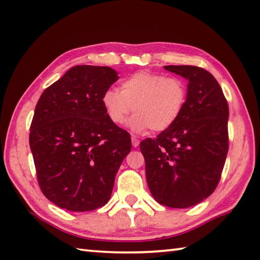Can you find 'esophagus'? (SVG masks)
<instances>
[{
	"label": "esophagus",
	"instance_id": "1",
	"mask_svg": "<svg viewBox=\"0 0 260 260\" xmlns=\"http://www.w3.org/2000/svg\"><path fill=\"white\" fill-rule=\"evenodd\" d=\"M132 144H133L134 147H137V146H139V144H140V140L137 139V137H135V136H132Z\"/></svg>",
	"mask_w": 260,
	"mask_h": 260
}]
</instances>
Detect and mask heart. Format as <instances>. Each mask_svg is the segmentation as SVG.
<instances>
[{
  "mask_svg": "<svg viewBox=\"0 0 260 260\" xmlns=\"http://www.w3.org/2000/svg\"><path fill=\"white\" fill-rule=\"evenodd\" d=\"M187 89L180 77L139 71L120 81L119 90L109 88L102 103L109 120L123 125L132 112V127L162 132L172 126L183 112Z\"/></svg>",
  "mask_w": 260,
  "mask_h": 260,
  "instance_id": "1",
  "label": "heart"
}]
</instances>
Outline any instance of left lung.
Returning <instances> with one entry per match:
<instances>
[{"label":"left lung","instance_id":"8db88e82","mask_svg":"<svg viewBox=\"0 0 260 260\" xmlns=\"http://www.w3.org/2000/svg\"><path fill=\"white\" fill-rule=\"evenodd\" d=\"M189 80L183 112L155 139L140 144L153 198L170 208L200 203L215 190L229 147V107L221 87L206 69L164 66Z\"/></svg>","mask_w":260,"mask_h":260}]
</instances>
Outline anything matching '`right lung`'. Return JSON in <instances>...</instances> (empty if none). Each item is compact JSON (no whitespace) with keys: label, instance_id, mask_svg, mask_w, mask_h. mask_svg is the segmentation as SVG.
<instances>
[{"label":"right lung","instance_id":"right-lung-1","mask_svg":"<svg viewBox=\"0 0 260 260\" xmlns=\"http://www.w3.org/2000/svg\"><path fill=\"white\" fill-rule=\"evenodd\" d=\"M119 77L109 67L75 66L42 92L30 148L43 194L69 211H91L112 196L131 136L109 120L102 97Z\"/></svg>","mask_w":260,"mask_h":260}]
</instances>
